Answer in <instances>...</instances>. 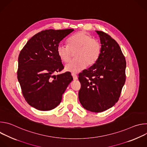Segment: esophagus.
<instances>
[{"instance_id":"esophagus-1","label":"esophagus","mask_w":147,"mask_h":147,"mask_svg":"<svg viewBox=\"0 0 147 147\" xmlns=\"http://www.w3.org/2000/svg\"><path fill=\"white\" fill-rule=\"evenodd\" d=\"M71 75H72V76H73V80H77L78 79V77H77V76L76 74L72 73Z\"/></svg>"}]
</instances>
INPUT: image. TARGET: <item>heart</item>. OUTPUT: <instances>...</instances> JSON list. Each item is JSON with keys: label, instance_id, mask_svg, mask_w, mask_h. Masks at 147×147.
<instances>
[{"label": "heart", "instance_id": "heart-1", "mask_svg": "<svg viewBox=\"0 0 147 147\" xmlns=\"http://www.w3.org/2000/svg\"><path fill=\"white\" fill-rule=\"evenodd\" d=\"M68 45L59 44L57 53L65 63H67L71 58L72 52H75L73 60L65 66L66 70L77 73L84 69L86 66L94 65L97 60L100 52L99 42L84 31H80L68 39Z\"/></svg>", "mask_w": 147, "mask_h": 147}]
</instances>
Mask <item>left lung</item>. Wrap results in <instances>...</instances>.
I'll list each match as a JSON object with an SVG mask.
<instances>
[{"label": "left lung", "instance_id": "obj_1", "mask_svg": "<svg viewBox=\"0 0 147 147\" xmlns=\"http://www.w3.org/2000/svg\"><path fill=\"white\" fill-rule=\"evenodd\" d=\"M96 31L100 38V53L95 63L78 74V98L84 108L101 112L119 100L126 78V61L114 39L103 31Z\"/></svg>", "mask_w": 147, "mask_h": 147}]
</instances>
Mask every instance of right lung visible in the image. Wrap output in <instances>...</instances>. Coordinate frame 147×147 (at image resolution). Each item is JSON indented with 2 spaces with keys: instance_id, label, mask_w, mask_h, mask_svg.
<instances>
[{
  "instance_id": "1",
  "label": "right lung",
  "mask_w": 147,
  "mask_h": 147,
  "mask_svg": "<svg viewBox=\"0 0 147 147\" xmlns=\"http://www.w3.org/2000/svg\"><path fill=\"white\" fill-rule=\"evenodd\" d=\"M73 29L46 30L34 35L20 51L17 78L26 102L42 111L52 110L73 80L69 72L53 73L64 69L57 47Z\"/></svg>"
}]
</instances>
